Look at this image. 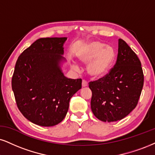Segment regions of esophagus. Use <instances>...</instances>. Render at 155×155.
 <instances>
[{"mask_svg":"<svg viewBox=\"0 0 155 155\" xmlns=\"http://www.w3.org/2000/svg\"><path fill=\"white\" fill-rule=\"evenodd\" d=\"M82 86H83V87L87 86V83L85 81H84V80L82 81Z\"/></svg>","mask_w":155,"mask_h":155,"instance_id":"obj_1","label":"esophagus"}]
</instances>
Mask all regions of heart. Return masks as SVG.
Returning a JSON list of instances; mask_svg holds the SVG:
<instances>
[{
    "label": "heart",
    "instance_id": "heart-1",
    "mask_svg": "<svg viewBox=\"0 0 155 155\" xmlns=\"http://www.w3.org/2000/svg\"><path fill=\"white\" fill-rule=\"evenodd\" d=\"M78 57L81 62L88 63L87 71L90 75L99 78L106 75L110 70L115 60L116 51L111 46L94 41L84 47ZM72 68L77 70L78 65L73 64Z\"/></svg>",
    "mask_w": 155,
    "mask_h": 155
}]
</instances>
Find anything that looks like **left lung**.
<instances>
[{
	"mask_svg": "<svg viewBox=\"0 0 155 155\" xmlns=\"http://www.w3.org/2000/svg\"><path fill=\"white\" fill-rule=\"evenodd\" d=\"M143 85L140 60L131 47L119 39L115 65L104 77L89 83L93 114L104 122L121 120L136 108Z\"/></svg>",
	"mask_w": 155,
	"mask_h": 155,
	"instance_id": "obj_1",
	"label": "left lung"
}]
</instances>
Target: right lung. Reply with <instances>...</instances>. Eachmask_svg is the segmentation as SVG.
<instances>
[{
  "label": "right lung",
  "mask_w": 155,
  "mask_h": 155,
  "mask_svg": "<svg viewBox=\"0 0 155 155\" xmlns=\"http://www.w3.org/2000/svg\"><path fill=\"white\" fill-rule=\"evenodd\" d=\"M67 37L41 38L23 51L15 65L11 85L19 110L41 127H52L64 119L70 98L81 89V79L64 75Z\"/></svg>",
  "instance_id": "add662e5"
}]
</instances>
